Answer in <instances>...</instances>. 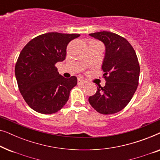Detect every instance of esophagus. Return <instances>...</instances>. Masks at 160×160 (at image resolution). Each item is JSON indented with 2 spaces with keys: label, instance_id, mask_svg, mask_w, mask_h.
I'll return each mask as SVG.
<instances>
[{
  "label": "esophagus",
  "instance_id": "1",
  "mask_svg": "<svg viewBox=\"0 0 160 160\" xmlns=\"http://www.w3.org/2000/svg\"><path fill=\"white\" fill-rule=\"evenodd\" d=\"M86 82H87L86 81H84V79H82V78H78V85L84 84H85V83H86Z\"/></svg>",
  "mask_w": 160,
  "mask_h": 160
}]
</instances>
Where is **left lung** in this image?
Here are the masks:
<instances>
[{
	"label": "left lung",
	"mask_w": 160,
	"mask_h": 160,
	"mask_svg": "<svg viewBox=\"0 0 160 160\" xmlns=\"http://www.w3.org/2000/svg\"><path fill=\"white\" fill-rule=\"evenodd\" d=\"M89 36L106 47L102 69L106 83L103 87H98L89 102L102 114L117 113L129 103L138 85L140 66L136 53L125 38L113 32L102 31Z\"/></svg>",
	"instance_id": "left-lung-1"
}]
</instances>
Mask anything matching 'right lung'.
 Masks as SVG:
<instances>
[{
  "label": "right lung",
  "instance_id": "obj_1",
  "mask_svg": "<svg viewBox=\"0 0 160 160\" xmlns=\"http://www.w3.org/2000/svg\"><path fill=\"white\" fill-rule=\"evenodd\" d=\"M79 36L48 32L32 38L21 51L15 65V76L24 100L36 112H58L77 84L76 76L64 78L55 64L65 60L68 43Z\"/></svg>",
  "mask_w": 160,
  "mask_h": 160
}]
</instances>
